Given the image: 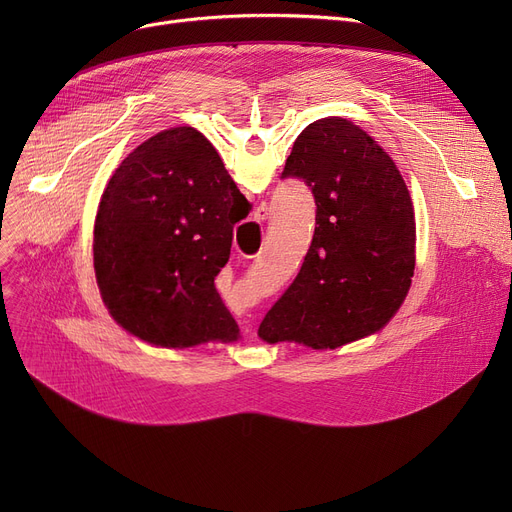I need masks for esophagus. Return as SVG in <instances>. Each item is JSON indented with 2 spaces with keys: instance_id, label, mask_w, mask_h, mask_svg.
I'll return each mask as SVG.
<instances>
[{
  "instance_id": "1",
  "label": "esophagus",
  "mask_w": 512,
  "mask_h": 512,
  "mask_svg": "<svg viewBox=\"0 0 512 512\" xmlns=\"http://www.w3.org/2000/svg\"><path fill=\"white\" fill-rule=\"evenodd\" d=\"M267 215H270V207H267L265 203H261V205L255 209V213H253V220L261 224V222L267 220ZM249 328H251V326H245V332H251Z\"/></svg>"
}]
</instances>
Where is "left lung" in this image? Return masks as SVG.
<instances>
[{"label":"left lung","mask_w":512,"mask_h":512,"mask_svg":"<svg viewBox=\"0 0 512 512\" xmlns=\"http://www.w3.org/2000/svg\"><path fill=\"white\" fill-rule=\"evenodd\" d=\"M284 178L315 199V232L301 272L265 313L259 336L338 348L384 328L415 270V213L390 155L344 118L309 124Z\"/></svg>","instance_id":"left-lung-1"}]
</instances>
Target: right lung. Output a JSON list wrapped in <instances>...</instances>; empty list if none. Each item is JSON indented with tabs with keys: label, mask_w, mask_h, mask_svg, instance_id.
Segmentation results:
<instances>
[{
	"label": "right lung",
	"mask_w": 512,
	"mask_h": 512,
	"mask_svg": "<svg viewBox=\"0 0 512 512\" xmlns=\"http://www.w3.org/2000/svg\"><path fill=\"white\" fill-rule=\"evenodd\" d=\"M236 199L245 195L218 151L191 126L155 134L122 161L97 209L93 259L124 330L172 348L238 338L213 284L240 222Z\"/></svg>",
	"instance_id": "add662e5"
}]
</instances>
